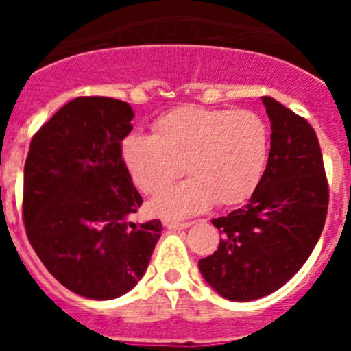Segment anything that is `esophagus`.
<instances>
[{"mask_svg":"<svg viewBox=\"0 0 351 351\" xmlns=\"http://www.w3.org/2000/svg\"><path fill=\"white\" fill-rule=\"evenodd\" d=\"M163 225H165L167 228H170V230H182V228H188L191 223L190 221H165Z\"/></svg>","mask_w":351,"mask_h":351,"instance_id":"obj_1","label":"esophagus"}]
</instances>
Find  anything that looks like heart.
Returning <instances> with one entry per match:
<instances>
[{"label":"heart","instance_id":"b5f03b06","mask_svg":"<svg viewBox=\"0 0 351 351\" xmlns=\"http://www.w3.org/2000/svg\"><path fill=\"white\" fill-rule=\"evenodd\" d=\"M267 123L251 110L184 105L154 123V135L130 133L121 158L145 195H156L186 167L191 179L169 188L153 202L167 218H184L216 202L237 206L260 184L269 158Z\"/></svg>","mask_w":351,"mask_h":351}]
</instances>
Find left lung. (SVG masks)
<instances>
[{
  "label": "left lung",
  "instance_id": "left-lung-1",
  "mask_svg": "<svg viewBox=\"0 0 351 351\" xmlns=\"http://www.w3.org/2000/svg\"><path fill=\"white\" fill-rule=\"evenodd\" d=\"M271 151L262 181L243 209L213 219L218 250L198 260L204 280L228 300H255L283 287L309 258L324 230L328 184L315 130L262 96Z\"/></svg>",
  "mask_w": 351,
  "mask_h": 351
}]
</instances>
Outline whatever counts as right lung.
Instances as JSON below:
<instances>
[{
	"instance_id": "right-lung-1",
	"label": "right lung",
	"mask_w": 351,
	"mask_h": 351,
	"mask_svg": "<svg viewBox=\"0 0 351 351\" xmlns=\"http://www.w3.org/2000/svg\"><path fill=\"white\" fill-rule=\"evenodd\" d=\"M133 110L79 96L35 133L24 165L23 216L31 246L63 287L108 300L138 283L160 239V219L133 223L142 197L121 158Z\"/></svg>"
}]
</instances>
